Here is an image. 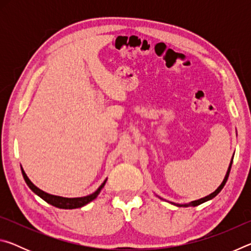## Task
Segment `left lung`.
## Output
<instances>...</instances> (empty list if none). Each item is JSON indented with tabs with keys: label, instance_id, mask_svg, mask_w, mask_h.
Listing matches in <instances>:
<instances>
[{
	"label": "left lung",
	"instance_id": "1",
	"mask_svg": "<svg viewBox=\"0 0 251 251\" xmlns=\"http://www.w3.org/2000/svg\"><path fill=\"white\" fill-rule=\"evenodd\" d=\"M232 158H233V157H232ZM231 165H232V159L230 160V164H229L228 171H227V173H226V176H225V178H224L223 182H222V184H220V186L218 187L217 189L215 190L214 193H211L210 195H208V196H206V197H203V198L198 199V201H194L189 202V203H175V202H172V203H174V205L177 206V207H189V206H194V207H195V206H198V205H201V203L205 202V201H210V199H212V198H214V197H216V196H217V195H218L220 192H222V189L224 188L225 184H226V181H227L228 177H229V173H230V169H231Z\"/></svg>",
	"mask_w": 251,
	"mask_h": 251
}]
</instances>
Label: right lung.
I'll return each instance as SVG.
<instances>
[{
    "instance_id": "right-lung-1",
    "label": "right lung",
    "mask_w": 251,
    "mask_h": 251,
    "mask_svg": "<svg viewBox=\"0 0 251 251\" xmlns=\"http://www.w3.org/2000/svg\"><path fill=\"white\" fill-rule=\"evenodd\" d=\"M21 169H22V174H23L25 182H26L27 186L31 188L33 193H35L37 196H40L42 199H43V201L50 203V205L55 206L57 208H62V209H75V208H80L85 205H87L88 202L94 201V199L99 196V194L100 193L101 188L105 186V182H106V180H107V179H105L103 184H101L99 188H97L96 192H94L91 195H88V196L77 197V198H66V197L55 196V195L48 194V193L43 192V190H41L40 188H37V187L28 179V177L26 176V174H25V172L23 171V168L21 167Z\"/></svg>"
}]
</instances>
